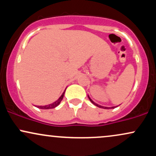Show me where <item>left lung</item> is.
I'll return each mask as SVG.
<instances>
[{"label": "left lung", "mask_w": 156, "mask_h": 156, "mask_svg": "<svg viewBox=\"0 0 156 156\" xmlns=\"http://www.w3.org/2000/svg\"><path fill=\"white\" fill-rule=\"evenodd\" d=\"M89 99L90 100V101L92 102V103H93V104H94V105H95L96 106H98V107H100V108H115V107H111V108H108V107H103V106H101V105H100L97 104V103H94V102H93V101H92V100H91V98H89Z\"/></svg>", "instance_id": "1"}]
</instances>
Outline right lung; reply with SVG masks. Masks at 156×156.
<instances>
[{"label": "right lung", "mask_w": 156, "mask_h": 156, "mask_svg": "<svg viewBox=\"0 0 156 156\" xmlns=\"http://www.w3.org/2000/svg\"><path fill=\"white\" fill-rule=\"evenodd\" d=\"M64 94V92H63V94H62V96H61L60 98H58V99L56 101L54 102V103H51V104H50V105H44V106H37V108H42V109H50V108H55V107H56L57 105H59V103H61V101H62V99H63Z\"/></svg>", "instance_id": "1"}]
</instances>
